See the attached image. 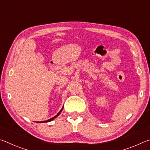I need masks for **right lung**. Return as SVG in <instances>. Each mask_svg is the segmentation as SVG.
<instances>
[{
    "label": "right lung",
    "instance_id": "obj_1",
    "mask_svg": "<svg viewBox=\"0 0 150 150\" xmlns=\"http://www.w3.org/2000/svg\"><path fill=\"white\" fill-rule=\"evenodd\" d=\"M63 107L62 109H61V110H60V111L59 112H58V113L57 114V115H55V116H54V117H53V118H52L49 119V120H45V121H40V122H38V123H45V122H51V121H52V120H54V119H55V118H57V116L60 115V113L62 112V111L63 110Z\"/></svg>",
    "mask_w": 150,
    "mask_h": 150
}]
</instances>
